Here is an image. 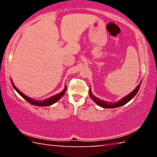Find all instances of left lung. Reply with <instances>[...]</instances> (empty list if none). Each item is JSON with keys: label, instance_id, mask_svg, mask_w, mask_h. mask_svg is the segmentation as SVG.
<instances>
[{"label": "left lung", "instance_id": "8db88e82", "mask_svg": "<svg viewBox=\"0 0 157 157\" xmlns=\"http://www.w3.org/2000/svg\"><path fill=\"white\" fill-rule=\"evenodd\" d=\"M141 82H140V84L136 86V88L135 89L134 91L130 93L129 94H128L127 95H126L125 97H124L122 98V100H120L118 102H116L115 103H113V102H107V101H104V100H102L99 99V98H98L95 96V95H93V94L91 93V87H90V89H89V95L91 96V99L94 101V102L96 103L97 105H98L100 106V107H102V108H107V109H112V108H116V107H121V106H123L124 105L127 104V102H129V101L131 100L133 98H134L136 94H137V92L139 91V90L140 89V84H141Z\"/></svg>", "mask_w": 157, "mask_h": 157}]
</instances>
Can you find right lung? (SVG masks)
I'll list each match as a JSON object with an SVG mask.
<instances>
[{
  "label": "right lung",
  "mask_w": 157,
  "mask_h": 157,
  "mask_svg": "<svg viewBox=\"0 0 157 157\" xmlns=\"http://www.w3.org/2000/svg\"><path fill=\"white\" fill-rule=\"evenodd\" d=\"M11 82H12V86L14 87V89L17 91L18 94L20 95H21L23 98L25 100H27L28 102H30V104L33 105H35V106H41V107H47V106H50V105H52L53 104H55V102H57L58 100H59L61 98H62L63 95H64L65 92L66 91V86H65L64 89L63 90L62 92H60L59 94H58L57 95H54V96H52L49 98H48L46 100H44L43 101H41V100H34L33 98H29L28 96H26L25 94H23L22 92L20 91L19 90H18L17 87L14 86V83H13L12 79H11Z\"/></svg>",
  "instance_id": "1"
}]
</instances>
